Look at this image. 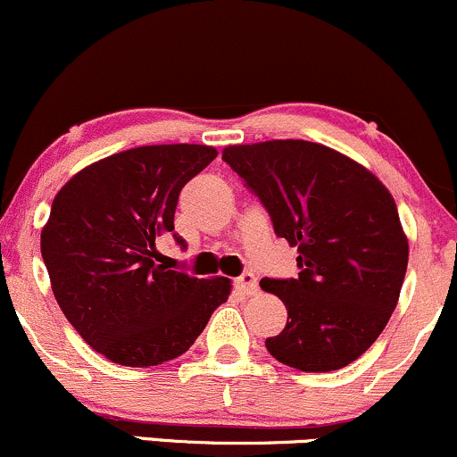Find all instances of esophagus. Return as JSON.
<instances>
[{
  "mask_svg": "<svg viewBox=\"0 0 457 457\" xmlns=\"http://www.w3.org/2000/svg\"><path fill=\"white\" fill-rule=\"evenodd\" d=\"M235 287H237L241 293L254 295L256 291H259V280H256L254 273L245 271V273H241L237 280H235Z\"/></svg>",
  "mask_w": 457,
  "mask_h": 457,
  "instance_id": "1",
  "label": "esophagus"
}]
</instances>
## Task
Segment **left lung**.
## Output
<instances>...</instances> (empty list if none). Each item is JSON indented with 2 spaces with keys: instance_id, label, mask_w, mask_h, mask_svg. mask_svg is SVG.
I'll return each instance as SVG.
<instances>
[{
  "instance_id": "left-lung-1",
  "label": "left lung",
  "mask_w": 457,
  "mask_h": 457,
  "mask_svg": "<svg viewBox=\"0 0 457 457\" xmlns=\"http://www.w3.org/2000/svg\"><path fill=\"white\" fill-rule=\"evenodd\" d=\"M222 160L259 196L278 237L299 252V276L262 278L287 305L265 346L284 366L331 372L361 357L400 299L409 239L377 175L320 143L230 145Z\"/></svg>"
}]
</instances>
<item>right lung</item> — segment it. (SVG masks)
Masks as SVG:
<instances>
[{"mask_svg":"<svg viewBox=\"0 0 457 457\" xmlns=\"http://www.w3.org/2000/svg\"><path fill=\"white\" fill-rule=\"evenodd\" d=\"M216 155L207 145L134 147L85 166L53 198L40 235L53 295L112 363L147 368L184 355L228 299V278L169 270L155 250L175 228L181 187Z\"/></svg>","mask_w":457,"mask_h":457,"instance_id":"add662e5","label":"right lung"}]
</instances>
